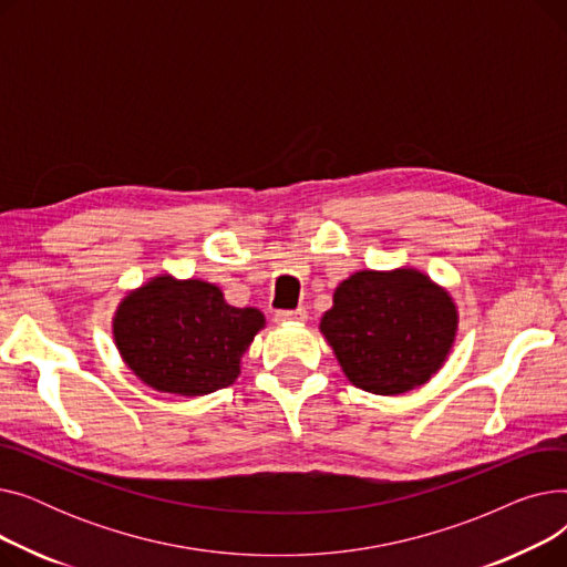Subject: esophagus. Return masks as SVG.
I'll return each instance as SVG.
<instances>
[{
  "label": "esophagus",
  "mask_w": 567,
  "mask_h": 567,
  "mask_svg": "<svg viewBox=\"0 0 567 567\" xmlns=\"http://www.w3.org/2000/svg\"><path fill=\"white\" fill-rule=\"evenodd\" d=\"M306 319H308V312H306L303 308L276 312V321H278V323H293V321H306Z\"/></svg>",
  "instance_id": "esophagus-1"
}]
</instances>
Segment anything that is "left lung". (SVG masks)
I'll return each instance as SVG.
<instances>
[{"label":"left lung","instance_id":"1","mask_svg":"<svg viewBox=\"0 0 567 567\" xmlns=\"http://www.w3.org/2000/svg\"><path fill=\"white\" fill-rule=\"evenodd\" d=\"M460 329L451 291L419 268L355 271L333 291L319 333L344 377L374 395H402L449 361Z\"/></svg>","mask_w":567,"mask_h":567}]
</instances>
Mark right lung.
Masks as SVG:
<instances>
[{
    "label": "right lung",
    "instance_id": "1",
    "mask_svg": "<svg viewBox=\"0 0 567 567\" xmlns=\"http://www.w3.org/2000/svg\"><path fill=\"white\" fill-rule=\"evenodd\" d=\"M266 319L234 308L218 285L158 274L128 289L112 315L126 368L158 393L202 398L231 385Z\"/></svg>",
    "mask_w": 567,
    "mask_h": 567
}]
</instances>
